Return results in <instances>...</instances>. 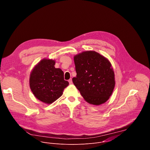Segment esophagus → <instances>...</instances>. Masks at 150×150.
Returning a JSON list of instances; mask_svg holds the SVG:
<instances>
[{
	"label": "esophagus",
	"mask_w": 150,
	"mask_h": 150,
	"mask_svg": "<svg viewBox=\"0 0 150 150\" xmlns=\"http://www.w3.org/2000/svg\"><path fill=\"white\" fill-rule=\"evenodd\" d=\"M68 81H69V83L70 84H72V79H71H71H69Z\"/></svg>",
	"instance_id": "1"
}]
</instances>
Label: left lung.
I'll use <instances>...</instances> for the list:
<instances>
[{
	"instance_id": "left-lung-1",
	"label": "left lung",
	"mask_w": 150,
	"mask_h": 150,
	"mask_svg": "<svg viewBox=\"0 0 150 150\" xmlns=\"http://www.w3.org/2000/svg\"><path fill=\"white\" fill-rule=\"evenodd\" d=\"M76 76L75 87L88 103L100 105L109 100L115 85V74L110 62L94 51L74 56Z\"/></svg>"
}]
</instances>
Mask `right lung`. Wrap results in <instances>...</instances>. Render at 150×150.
<instances>
[{
    "label": "right lung",
    "instance_id": "obj_1",
    "mask_svg": "<svg viewBox=\"0 0 150 150\" xmlns=\"http://www.w3.org/2000/svg\"><path fill=\"white\" fill-rule=\"evenodd\" d=\"M55 61L42 59L33 69L30 78V88L41 101L51 104L58 99L69 85L64 79V73L55 68Z\"/></svg>",
    "mask_w": 150,
    "mask_h": 150
}]
</instances>
